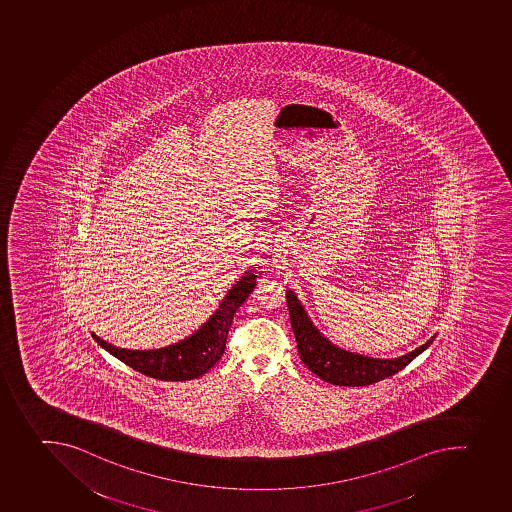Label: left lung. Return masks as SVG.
I'll return each mask as SVG.
<instances>
[{
    "label": "left lung",
    "instance_id": "left-lung-1",
    "mask_svg": "<svg viewBox=\"0 0 512 512\" xmlns=\"http://www.w3.org/2000/svg\"><path fill=\"white\" fill-rule=\"evenodd\" d=\"M287 307L291 315L292 330L299 348V355L305 366L317 374L318 378L337 386H369L381 379L389 378L406 368L415 356H419L433 340L427 341L409 355L394 360H376L368 356L355 355L340 350L332 345L327 338L318 333L305 314L304 307L299 304L294 292L287 291Z\"/></svg>",
    "mask_w": 512,
    "mask_h": 512
}]
</instances>
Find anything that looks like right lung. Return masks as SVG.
<instances>
[{
    "mask_svg": "<svg viewBox=\"0 0 512 512\" xmlns=\"http://www.w3.org/2000/svg\"><path fill=\"white\" fill-rule=\"evenodd\" d=\"M256 286V274L248 272L230 289L217 312L194 335L159 350L134 351L110 345L92 333L93 340L118 360L149 378L162 381H189L207 373L225 353L226 337L236 310Z\"/></svg>",
    "mask_w": 512,
    "mask_h": 512,
    "instance_id": "add662e5",
    "label": "right lung"
}]
</instances>
